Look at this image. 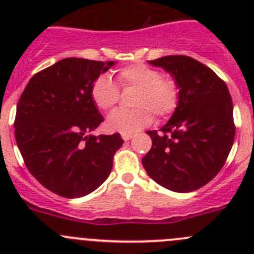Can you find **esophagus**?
<instances>
[{
  "label": "esophagus",
  "instance_id": "1",
  "mask_svg": "<svg viewBox=\"0 0 254 254\" xmlns=\"http://www.w3.org/2000/svg\"><path fill=\"white\" fill-rule=\"evenodd\" d=\"M122 137L124 141H129V140L132 137V134H122Z\"/></svg>",
  "mask_w": 254,
  "mask_h": 254
}]
</instances>
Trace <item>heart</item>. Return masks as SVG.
<instances>
[{
    "label": "heart",
    "mask_w": 254,
    "mask_h": 254,
    "mask_svg": "<svg viewBox=\"0 0 254 254\" xmlns=\"http://www.w3.org/2000/svg\"><path fill=\"white\" fill-rule=\"evenodd\" d=\"M123 87L137 88L134 98L135 109H117L107 119V127L120 134H134L151 124L152 113L158 118H167L176 112L181 92L173 78H166L157 68L143 64L125 66L118 71ZM91 96L102 111L113 108L119 101V88L111 76L101 75L92 84Z\"/></svg>",
    "instance_id": "obj_1"
}]
</instances>
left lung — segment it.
<instances>
[{
	"label": "left lung",
	"mask_w": 254,
	"mask_h": 254,
	"mask_svg": "<svg viewBox=\"0 0 254 254\" xmlns=\"http://www.w3.org/2000/svg\"><path fill=\"white\" fill-rule=\"evenodd\" d=\"M148 64L172 76L181 99L161 132L147 131L152 147L142 166L156 183L170 190H196L220 172L234 145L231 94L211 68L189 56H163Z\"/></svg>",
	"instance_id": "1"
}]
</instances>
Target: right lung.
I'll return each instance as SVG.
<instances>
[{"label": "right lung", "mask_w": 254, "mask_h": 254, "mask_svg": "<svg viewBox=\"0 0 254 254\" xmlns=\"http://www.w3.org/2000/svg\"><path fill=\"white\" fill-rule=\"evenodd\" d=\"M115 61L67 58L35 73L17 104L14 135L29 172L64 198H81L111 175L120 134L94 131L103 122L92 84Z\"/></svg>", "instance_id": "right-lung-1"}]
</instances>
